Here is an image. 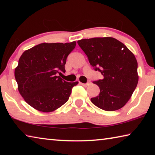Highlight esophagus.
Segmentation results:
<instances>
[{
    "label": "esophagus",
    "mask_w": 155,
    "mask_h": 155,
    "mask_svg": "<svg viewBox=\"0 0 155 155\" xmlns=\"http://www.w3.org/2000/svg\"><path fill=\"white\" fill-rule=\"evenodd\" d=\"M80 84L81 85H83V87H87V86L89 85V84H90V83H80Z\"/></svg>",
    "instance_id": "esophagus-1"
}]
</instances>
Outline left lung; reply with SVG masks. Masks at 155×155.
I'll return each instance as SVG.
<instances>
[{
  "mask_svg": "<svg viewBox=\"0 0 155 155\" xmlns=\"http://www.w3.org/2000/svg\"><path fill=\"white\" fill-rule=\"evenodd\" d=\"M96 71L103 79L94 81L100 94L91 101L100 109L113 111L121 109L137 87V61L121 41L114 38H94L77 41Z\"/></svg>",
  "mask_w": 155,
  "mask_h": 155,
  "instance_id": "8db88e82",
  "label": "left lung"
}]
</instances>
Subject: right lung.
Here are the masks:
<instances>
[{
	"label": "right lung",
	"mask_w": 155,
	"mask_h": 155,
	"mask_svg": "<svg viewBox=\"0 0 155 155\" xmlns=\"http://www.w3.org/2000/svg\"><path fill=\"white\" fill-rule=\"evenodd\" d=\"M76 41L42 43L23 52L15 69L18 91L34 109L51 112L69 99L72 89L78 83L63 80L57 74L65 73V65Z\"/></svg>",
	"instance_id": "add662e5"
}]
</instances>
